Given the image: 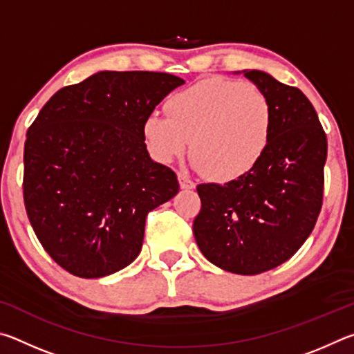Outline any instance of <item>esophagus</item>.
Returning a JSON list of instances; mask_svg holds the SVG:
<instances>
[{
    "instance_id": "obj_1",
    "label": "esophagus",
    "mask_w": 354,
    "mask_h": 354,
    "mask_svg": "<svg viewBox=\"0 0 354 354\" xmlns=\"http://www.w3.org/2000/svg\"><path fill=\"white\" fill-rule=\"evenodd\" d=\"M178 181H179V185H181V189L189 190L195 187V183L192 181L187 175H184V173H178Z\"/></svg>"
}]
</instances>
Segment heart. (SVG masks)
I'll return each mask as SVG.
<instances>
[{
	"label": "heart",
	"mask_w": 354,
	"mask_h": 354,
	"mask_svg": "<svg viewBox=\"0 0 354 354\" xmlns=\"http://www.w3.org/2000/svg\"><path fill=\"white\" fill-rule=\"evenodd\" d=\"M169 117L143 123L149 151L169 164L187 151L192 165L214 181L248 176L266 156L272 139L273 106L261 88L225 77H209L167 100Z\"/></svg>",
	"instance_id": "1"
}]
</instances>
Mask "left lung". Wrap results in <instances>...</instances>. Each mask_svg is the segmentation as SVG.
I'll return each instance as SVG.
<instances>
[{
  "mask_svg": "<svg viewBox=\"0 0 354 354\" xmlns=\"http://www.w3.org/2000/svg\"><path fill=\"white\" fill-rule=\"evenodd\" d=\"M243 76L272 101L270 145L248 176L196 187L201 211L194 236L214 266L257 274L290 259L313 232L323 201L328 142L299 88L261 70H243Z\"/></svg>",
  "mask_w": 354,
  "mask_h": 354,
  "instance_id": "left-lung-1",
  "label": "left lung"
}]
</instances>
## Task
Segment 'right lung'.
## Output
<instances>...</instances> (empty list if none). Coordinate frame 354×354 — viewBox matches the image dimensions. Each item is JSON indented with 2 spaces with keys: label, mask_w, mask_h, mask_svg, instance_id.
I'll return each instance as SVG.
<instances>
[{
  "label": "right lung",
  "mask_w": 354,
  "mask_h": 354,
  "mask_svg": "<svg viewBox=\"0 0 354 354\" xmlns=\"http://www.w3.org/2000/svg\"><path fill=\"white\" fill-rule=\"evenodd\" d=\"M184 80L158 71H98L57 91L29 127L23 198L53 261L80 278L139 256L149 211L179 192L149 158L143 123Z\"/></svg>",
  "instance_id": "add662e5"
}]
</instances>
